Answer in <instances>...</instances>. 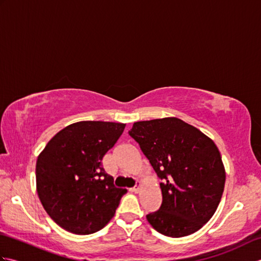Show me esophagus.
<instances>
[{
    "label": "esophagus",
    "mask_w": 261,
    "mask_h": 261,
    "mask_svg": "<svg viewBox=\"0 0 261 261\" xmlns=\"http://www.w3.org/2000/svg\"><path fill=\"white\" fill-rule=\"evenodd\" d=\"M140 186H141L140 181H137V182H136V186H135L134 188H132V191H134L135 193H138V192L140 191Z\"/></svg>",
    "instance_id": "obj_1"
}]
</instances>
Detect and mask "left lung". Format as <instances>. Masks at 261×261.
I'll use <instances>...</instances> for the list:
<instances>
[{
	"label": "left lung",
	"instance_id": "1",
	"mask_svg": "<svg viewBox=\"0 0 261 261\" xmlns=\"http://www.w3.org/2000/svg\"><path fill=\"white\" fill-rule=\"evenodd\" d=\"M129 136L162 179L163 202L148 222L171 238L190 236L212 218L222 197L225 170L215 143L177 118L134 123Z\"/></svg>",
	"mask_w": 261,
	"mask_h": 261
}]
</instances>
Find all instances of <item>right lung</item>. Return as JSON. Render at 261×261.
I'll return each instance as SVG.
<instances>
[{
    "label": "right lung",
    "mask_w": 261,
    "mask_h": 261,
    "mask_svg": "<svg viewBox=\"0 0 261 261\" xmlns=\"http://www.w3.org/2000/svg\"><path fill=\"white\" fill-rule=\"evenodd\" d=\"M124 123L82 121L60 130L39 154L37 192L48 215L66 231L91 234L107 225L126 190L102 167Z\"/></svg>",
    "instance_id": "right-lung-1"
}]
</instances>
